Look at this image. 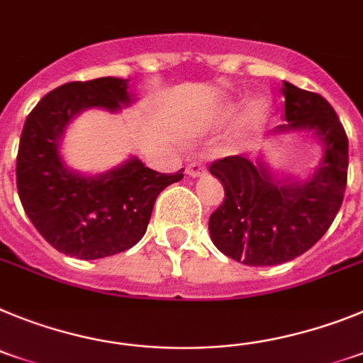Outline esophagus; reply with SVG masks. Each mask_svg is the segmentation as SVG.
Here are the masks:
<instances>
[{
    "label": "esophagus",
    "instance_id": "1",
    "mask_svg": "<svg viewBox=\"0 0 363 363\" xmlns=\"http://www.w3.org/2000/svg\"><path fill=\"white\" fill-rule=\"evenodd\" d=\"M204 172H206V169H204V166L201 162H191V164H188V168H186V173H188V175L194 179L204 175Z\"/></svg>",
    "mask_w": 363,
    "mask_h": 363
}]
</instances>
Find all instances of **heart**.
Masks as SVG:
<instances>
[{
    "label": "heart",
    "mask_w": 363,
    "mask_h": 363,
    "mask_svg": "<svg viewBox=\"0 0 363 363\" xmlns=\"http://www.w3.org/2000/svg\"><path fill=\"white\" fill-rule=\"evenodd\" d=\"M242 102L241 100H232V102H226L225 106H220L217 109V121L219 122H228L232 118L238 116V113L241 111ZM270 109H272V102H270L269 96H257V99L252 100L248 104L247 111L242 115V125L247 129H254L257 125L263 124L267 121V116L270 115Z\"/></svg>",
    "instance_id": "obj_1"
}]
</instances>
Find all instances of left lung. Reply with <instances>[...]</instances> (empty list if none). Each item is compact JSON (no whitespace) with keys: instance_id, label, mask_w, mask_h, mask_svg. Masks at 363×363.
<instances>
[{"instance_id":"8db88e82","label":"left lung","mask_w":363,"mask_h":363,"mask_svg":"<svg viewBox=\"0 0 363 363\" xmlns=\"http://www.w3.org/2000/svg\"><path fill=\"white\" fill-rule=\"evenodd\" d=\"M286 124L267 138L307 133L320 143L321 159L305 179L279 177L264 160L226 157L210 166L225 201L208 230L225 256L250 267H272L301 256L333 225L347 186L345 129L323 96L283 82Z\"/></svg>"}]
</instances>
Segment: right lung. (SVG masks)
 <instances>
[{
    "mask_svg": "<svg viewBox=\"0 0 363 363\" xmlns=\"http://www.w3.org/2000/svg\"><path fill=\"white\" fill-rule=\"evenodd\" d=\"M137 102L129 80L104 77L69 82L43 96L25 121L16 160L21 206L50 247L78 259H100L137 245L146 234L153 204L173 175L129 157L115 168L86 175L69 168L62 140L80 113H118Z\"/></svg>",
    "mask_w": 363,
    "mask_h": 363,
    "instance_id": "right-lung-1",
    "label": "right lung"
}]
</instances>
